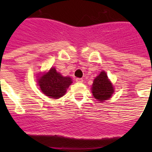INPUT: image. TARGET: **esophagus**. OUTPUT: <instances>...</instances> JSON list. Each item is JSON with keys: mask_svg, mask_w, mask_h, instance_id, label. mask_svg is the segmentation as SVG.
<instances>
[{"mask_svg": "<svg viewBox=\"0 0 152 152\" xmlns=\"http://www.w3.org/2000/svg\"><path fill=\"white\" fill-rule=\"evenodd\" d=\"M76 81H77V82H78V83H82L83 82V79L82 78H78V77H77V78H76Z\"/></svg>", "mask_w": 152, "mask_h": 152, "instance_id": "34e87169", "label": "esophagus"}]
</instances>
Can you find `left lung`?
<instances>
[{"mask_svg":"<svg viewBox=\"0 0 152 152\" xmlns=\"http://www.w3.org/2000/svg\"><path fill=\"white\" fill-rule=\"evenodd\" d=\"M91 91L94 96L99 101H105L111 97L114 92L113 87L105 72H102L94 79Z\"/></svg>","mask_w":152,"mask_h":152,"instance_id":"8db88e82","label":"left lung"}]
</instances>
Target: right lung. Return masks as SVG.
I'll use <instances>...</instances> for the list:
<instances>
[{"instance_id":"obj_1","label":"right lung","mask_w":152,"mask_h":152,"mask_svg":"<svg viewBox=\"0 0 152 152\" xmlns=\"http://www.w3.org/2000/svg\"><path fill=\"white\" fill-rule=\"evenodd\" d=\"M38 82L44 94L51 98L58 99L65 94L72 80L69 77H63L54 68H52L48 73L38 79Z\"/></svg>"}]
</instances>
